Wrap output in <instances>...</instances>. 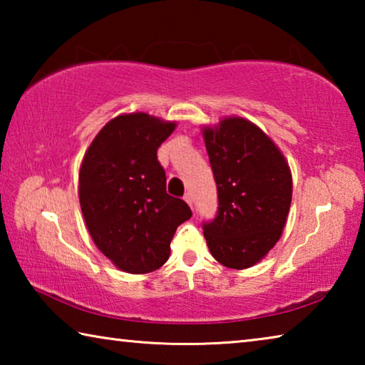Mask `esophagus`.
Segmentation results:
<instances>
[{
  "label": "esophagus",
  "mask_w": 365,
  "mask_h": 365,
  "mask_svg": "<svg viewBox=\"0 0 365 365\" xmlns=\"http://www.w3.org/2000/svg\"><path fill=\"white\" fill-rule=\"evenodd\" d=\"M183 200L187 201V205H188L191 209H193V197H191V195H190V193L185 195V196H183Z\"/></svg>",
  "instance_id": "1"
}]
</instances>
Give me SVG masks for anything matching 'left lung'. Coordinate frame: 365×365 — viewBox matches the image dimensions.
<instances>
[{
  "instance_id": "left-lung-1",
  "label": "left lung",
  "mask_w": 365,
  "mask_h": 365,
  "mask_svg": "<svg viewBox=\"0 0 365 365\" xmlns=\"http://www.w3.org/2000/svg\"><path fill=\"white\" fill-rule=\"evenodd\" d=\"M201 132L219 193V212L202 227L209 251L225 267H252L285 228L293 195L288 160L243 117H224Z\"/></svg>"
}]
</instances>
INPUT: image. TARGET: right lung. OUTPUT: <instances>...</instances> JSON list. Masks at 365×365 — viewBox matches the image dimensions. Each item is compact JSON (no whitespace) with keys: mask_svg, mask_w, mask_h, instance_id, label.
Wrapping results in <instances>:
<instances>
[{"mask_svg":"<svg viewBox=\"0 0 365 365\" xmlns=\"http://www.w3.org/2000/svg\"><path fill=\"white\" fill-rule=\"evenodd\" d=\"M177 123L146 113L120 114L86 150L78 200L96 248L127 274H150L168 262L177 227L191 217L180 197L165 191L158 148Z\"/></svg>","mask_w":365,"mask_h":365,"instance_id":"obj_1","label":"right lung"}]
</instances>
